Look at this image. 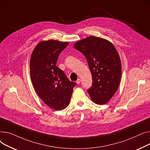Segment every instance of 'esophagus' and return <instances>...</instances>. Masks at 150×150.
Listing matches in <instances>:
<instances>
[{"label": "esophagus", "mask_w": 150, "mask_h": 150, "mask_svg": "<svg viewBox=\"0 0 150 150\" xmlns=\"http://www.w3.org/2000/svg\"><path fill=\"white\" fill-rule=\"evenodd\" d=\"M80 82H81V80H80V79H78V80H76V83H77V84H80Z\"/></svg>", "instance_id": "34e87169"}]
</instances>
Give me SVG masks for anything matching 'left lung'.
<instances>
[{"label":"left lung","instance_id":"1","mask_svg":"<svg viewBox=\"0 0 150 150\" xmlns=\"http://www.w3.org/2000/svg\"><path fill=\"white\" fill-rule=\"evenodd\" d=\"M74 47L86 58L92 77L88 90L92 101L105 105L119 88L122 75L120 57L114 45L106 39L89 36L76 42Z\"/></svg>","mask_w":150,"mask_h":150}]
</instances>
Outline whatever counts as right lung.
<instances>
[{
  "label": "right lung",
  "instance_id": "obj_1",
  "mask_svg": "<svg viewBox=\"0 0 150 150\" xmlns=\"http://www.w3.org/2000/svg\"><path fill=\"white\" fill-rule=\"evenodd\" d=\"M68 44L52 39L41 41L30 58V77L36 92L45 105L57 111L69 106L76 84L56 66L59 54Z\"/></svg>",
  "mask_w": 150,
  "mask_h": 150
}]
</instances>
